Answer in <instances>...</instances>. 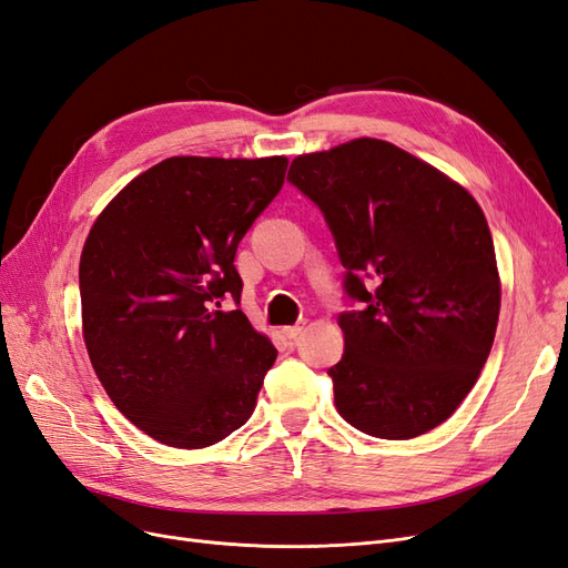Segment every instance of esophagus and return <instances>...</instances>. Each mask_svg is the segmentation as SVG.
Returning a JSON list of instances; mask_svg holds the SVG:
<instances>
[{
    "label": "esophagus",
    "mask_w": 568,
    "mask_h": 568,
    "mask_svg": "<svg viewBox=\"0 0 568 568\" xmlns=\"http://www.w3.org/2000/svg\"><path fill=\"white\" fill-rule=\"evenodd\" d=\"M282 334H284L286 338H298V336L303 334V326H301V324H294V326H284Z\"/></svg>",
    "instance_id": "obj_1"
}]
</instances>
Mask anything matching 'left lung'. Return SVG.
<instances>
[{
  "instance_id": "left-lung-1",
  "label": "left lung",
  "mask_w": 568,
  "mask_h": 568,
  "mask_svg": "<svg viewBox=\"0 0 568 568\" xmlns=\"http://www.w3.org/2000/svg\"><path fill=\"white\" fill-rule=\"evenodd\" d=\"M324 215L343 291L336 407L363 434L407 440L448 419L484 369L497 315L493 236L467 189L382 140L294 159L288 178Z\"/></svg>"
}]
</instances>
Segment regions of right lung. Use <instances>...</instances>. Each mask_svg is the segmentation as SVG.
Wrapping results in <instances>:
<instances>
[{
  "mask_svg": "<svg viewBox=\"0 0 568 568\" xmlns=\"http://www.w3.org/2000/svg\"><path fill=\"white\" fill-rule=\"evenodd\" d=\"M288 161L165 159L97 217L80 257L82 334L113 405L170 448L244 426L277 351L239 311L236 246ZM232 297L234 312H222Z\"/></svg>",
  "mask_w": 568,
  "mask_h": 568,
  "instance_id": "1",
  "label": "right lung"
}]
</instances>
